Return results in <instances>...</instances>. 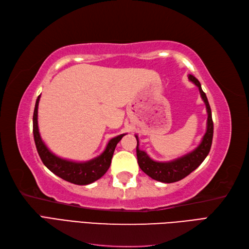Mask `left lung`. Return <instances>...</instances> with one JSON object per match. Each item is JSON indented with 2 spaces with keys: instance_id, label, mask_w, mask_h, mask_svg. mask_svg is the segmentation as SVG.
Here are the masks:
<instances>
[{
  "instance_id": "obj_1",
  "label": "left lung",
  "mask_w": 249,
  "mask_h": 249,
  "mask_svg": "<svg viewBox=\"0 0 249 249\" xmlns=\"http://www.w3.org/2000/svg\"><path fill=\"white\" fill-rule=\"evenodd\" d=\"M188 79H189L193 84H195L198 87L200 96L202 101L206 104L207 113H208L207 131H206V134L203 135L202 140L199 143V145L195 149H193L191 153L187 154L180 158H178V159L168 161V162H157V161H154L153 159H150L145 152L139 149L138 136L137 135L135 136L137 139L136 153H137V160H138L139 167L143 172H145L148 177H150L156 180H159V182H162V183H175V182H178V180L183 179L187 176H189L190 173L193 170L196 169L202 163V161L206 159V157L208 156L211 149V145H212L214 125H213V120H212V112H211L207 95L202 91L200 83L196 78L192 76V74H189Z\"/></svg>"
}]
</instances>
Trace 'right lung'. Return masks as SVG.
Segmentation results:
<instances>
[{
	"label": "right lung",
	"mask_w": 249,
	"mask_h": 249,
	"mask_svg": "<svg viewBox=\"0 0 249 249\" xmlns=\"http://www.w3.org/2000/svg\"><path fill=\"white\" fill-rule=\"evenodd\" d=\"M39 99L40 95L37 97L35 104L33 114V135L37 152H38L42 163L59 178L76 185H88L101 178L110 167L113 153H114L117 143L122 140L125 134L118 135L117 137L112 138L108 142L104 153L92 160L86 162H73L62 159V158H59L53 154L40 137L38 122H37Z\"/></svg>",
	"instance_id": "obj_1"
}]
</instances>
